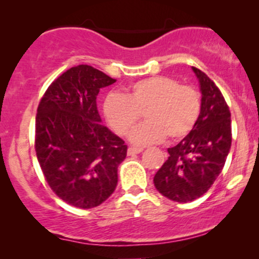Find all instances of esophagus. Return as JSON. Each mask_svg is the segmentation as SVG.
Listing matches in <instances>:
<instances>
[{
    "mask_svg": "<svg viewBox=\"0 0 259 259\" xmlns=\"http://www.w3.org/2000/svg\"><path fill=\"white\" fill-rule=\"evenodd\" d=\"M142 151H144V148L141 147H129L127 148V154H129V156H133V154L140 153L142 152Z\"/></svg>",
    "mask_w": 259,
    "mask_h": 259,
    "instance_id": "34e87169",
    "label": "esophagus"
}]
</instances>
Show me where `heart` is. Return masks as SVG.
<instances>
[{"label": "heart", "mask_w": 259, "mask_h": 259, "mask_svg": "<svg viewBox=\"0 0 259 259\" xmlns=\"http://www.w3.org/2000/svg\"><path fill=\"white\" fill-rule=\"evenodd\" d=\"M141 112L147 120L134 129L133 144H156L165 136L179 140L191 132L200 117L201 96L192 86L158 75L133 82L123 94L108 95L103 102L106 120L119 135L132 132Z\"/></svg>", "instance_id": "obj_1"}]
</instances>
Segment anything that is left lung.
<instances>
[{"mask_svg":"<svg viewBox=\"0 0 259 259\" xmlns=\"http://www.w3.org/2000/svg\"><path fill=\"white\" fill-rule=\"evenodd\" d=\"M192 70L200 84V117L189 135L168 148V159L153 178L159 194L179 203L206 194L222 173L231 146V115L221 90L200 69Z\"/></svg>","mask_w":259,"mask_h":259,"instance_id":"8db88e82","label":"left lung"}]
</instances>
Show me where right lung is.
<instances>
[{
  "instance_id": "right-lung-1",
  "label": "right lung",
  "mask_w": 259,
  "mask_h": 259,
  "mask_svg": "<svg viewBox=\"0 0 259 259\" xmlns=\"http://www.w3.org/2000/svg\"><path fill=\"white\" fill-rule=\"evenodd\" d=\"M117 81L91 65L70 68L37 107L35 151L52 191L78 208L100 206L114 192L126 145L102 125L96 99Z\"/></svg>"
}]
</instances>
